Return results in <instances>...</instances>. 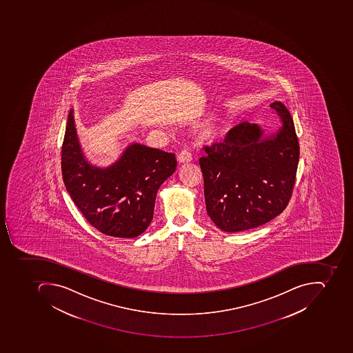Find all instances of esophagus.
I'll return each mask as SVG.
<instances>
[{
	"label": "esophagus",
	"mask_w": 353,
	"mask_h": 353,
	"mask_svg": "<svg viewBox=\"0 0 353 353\" xmlns=\"http://www.w3.org/2000/svg\"><path fill=\"white\" fill-rule=\"evenodd\" d=\"M177 160L179 163L191 162L192 157H191L190 153L188 152L187 150H183L177 155Z\"/></svg>",
	"instance_id": "1"
}]
</instances>
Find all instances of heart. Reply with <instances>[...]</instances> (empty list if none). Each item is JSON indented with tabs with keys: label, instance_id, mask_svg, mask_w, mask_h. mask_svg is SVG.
I'll return each mask as SVG.
<instances>
[{
	"label": "heart",
	"instance_id": "b5f03b06",
	"mask_svg": "<svg viewBox=\"0 0 353 353\" xmlns=\"http://www.w3.org/2000/svg\"><path fill=\"white\" fill-rule=\"evenodd\" d=\"M221 134H223L221 128L215 125V124H210V123L203 124V125L200 126V128H199V136H200V138H202V139L215 140L219 138Z\"/></svg>",
	"mask_w": 353,
	"mask_h": 353
}]
</instances>
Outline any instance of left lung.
Segmentation results:
<instances>
[{
  "label": "left lung",
  "mask_w": 353,
  "mask_h": 353,
  "mask_svg": "<svg viewBox=\"0 0 353 353\" xmlns=\"http://www.w3.org/2000/svg\"><path fill=\"white\" fill-rule=\"evenodd\" d=\"M282 126L263 135L257 124L243 122L213 143L200 158L206 210L225 232L265 225L288 205L297 173L299 143L290 111L280 101L270 105Z\"/></svg>",
  "instance_id": "8db88e82"
}]
</instances>
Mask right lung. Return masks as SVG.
<instances>
[{
	"label": "right lung",
	"instance_id": "1",
	"mask_svg": "<svg viewBox=\"0 0 353 353\" xmlns=\"http://www.w3.org/2000/svg\"><path fill=\"white\" fill-rule=\"evenodd\" d=\"M174 153L132 143L112 165L96 168L86 160L68 115L61 147L65 189L88 223L103 234L136 238L150 225L159 188L175 172Z\"/></svg>",
	"mask_w": 353,
	"mask_h": 353
}]
</instances>
